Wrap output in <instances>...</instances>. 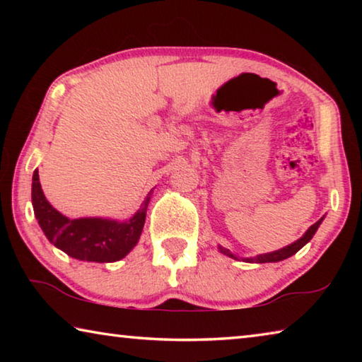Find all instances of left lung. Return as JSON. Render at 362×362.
Returning <instances> with one entry per match:
<instances>
[{
	"label": "left lung",
	"mask_w": 362,
	"mask_h": 362,
	"mask_svg": "<svg viewBox=\"0 0 362 362\" xmlns=\"http://www.w3.org/2000/svg\"><path fill=\"white\" fill-rule=\"evenodd\" d=\"M322 218L324 217H321L320 220H317L316 223H313L310 226L308 230H306V233L305 235L300 238V240H297L296 243H292V244H289V246H286V247H283V249H279V250H274V252H269V254H263V255H257V257H252V259H244V262H249V263H268V262H279V260H284V259H287V257H291V255H293V254H297L300 249H302L306 243H308L311 238H313V235L316 233V230H317V226L321 225V222H322ZM220 252H223L225 255H228V257H233V259H236L235 255H233L228 249H223V247H220Z\"/></svg>",
	"instance_id": "1"
}]
</instances>
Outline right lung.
<instances>
[{
	"mask_svg": "<svg viewBox=\"0 0 362 362\" xmlns=\"http://www.w3.org/2000/svg\"><path fill=\"white\" fill-rule=\"evenodd\" d=\"M32 203L36 220L54 246L73 259L84 262L110 263L118 262L131 252L142 235L146 207V196L140 211L126 222L107 218H66L47 203L41 189L38 170L33 173Z\"/></svg>",
	"mask_w": 362,
	"mask_h": 362,
	"instance_id": "right-lung-1",
	"label": "right lung"
}]
</instances>
